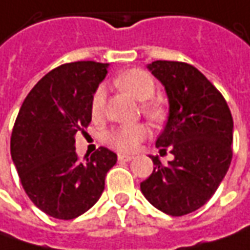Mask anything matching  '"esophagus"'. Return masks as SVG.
<instances>
[{
  "label": "esophagus",
  "mask_w": 250,
  "mask_h": 250,
  "mask_svg": "<svg viewBox=\"0 0 250 250\" xmlns=\"http://www.w3.org/2000/svg\"><path fill=\"white\" fill-rule=\"evenodd\" d=\"M118 160H120V161H130V160H133V156H130V154H124V153H120V154H118Z\"/></svg>",
  "instance_id": "34e87169"
}]
</instances>
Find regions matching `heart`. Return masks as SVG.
Returning <instances> with one entry per match:
<instances>
[{
  "instance_id": "b5f03b06",
  "label": "heart",
  "mask_w": 250,
  "mask_h": 250,
  "mask_svg": "<svg viewBox=\"0 0 250 250\" xmlns=\"http://www.w3.org/2000/svg\"><path fill=\"white\" fill-rule=\"evenodd\" d=\"M114 83L120 86L121 89L130 93L136 100L145 101L142 110L150 121L159 122L164 118L166 111L163 105L157 101H147L156 93V82L150 73L143 69H129L115 76ZM105 97H107V91L104 86H100L94 91L90 104L91 115L94 118H99L103 114L105 105ZM146 136H147L146 126L142 124H135V125H121L117 128H112L105 133L104 139L111 147L128 153L136 149Z\"/></svg>"
}]
</instances>
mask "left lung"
I'll use <instances>...</instances> for the list:
<instances>
[{"label":"left lung","instance_id":"obj_1","mask_svg":"<svg viewBox=\"0 0 250 250\" xmlns=\"http://www.w3.org/2000/svg\"><path fill=\"white\" fill-rule=\"evenodd\" d=\"M149 71L163 83L169 104L167 124L156 140L160 153L174 156L154 169L140 190L156 208L185 216L214 195L232 160L234 121L226 99L195 66L178 61H154Z\"/></svg>","mask_w":250,"mask_h":250}]
</instances>
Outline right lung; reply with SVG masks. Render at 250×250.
Returning a JSON list of instances; mask_svg holds the SVG:
<instances>
[{"label":"right lung","instance_id":"1","mask_svg":"<svg viewBox=\"0 0 250 250\" xmlns=\"http://www.w3.org/2000/svg\"><path fill=\"white\" fill-rule=\"evenodd\" d=\"M108 63L78 61L53 69L24 99L11 136V156L26 195L45 214L72 220L100 199L117 154L99 147L81 161L76 132L91 121L94 91Z\"/></svg>","mask_w":250,"mask_h":250}]
</instances>
